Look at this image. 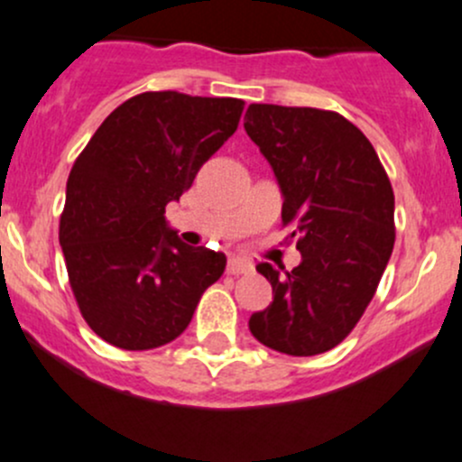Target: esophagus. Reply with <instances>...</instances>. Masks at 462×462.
Returning <instances> with one entry per match:
<instances>
[{
  "mask_svg": "<svg viewBox=\"0 0 462 462\" xmlns=\"http://www.w3.org/2000/svg\"><path fill=\"white\" fill-rule=\"evenodd\" d=\"M252 263L245 259H239V256H232L227 261V274H250Z\"/></svg>",
  "mask_w": 462,
  "mask_h": 462,
  "instance_id": "obj_1",
  "label": "esophagus"
}]
</instances>
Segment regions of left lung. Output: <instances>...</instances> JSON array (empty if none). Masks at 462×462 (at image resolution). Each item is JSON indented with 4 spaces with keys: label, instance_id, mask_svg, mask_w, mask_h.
Masks as SVG:
<instances>
[{
    "label": "left lung",
    "instance_id": "8db88e82",
    "mask_svg": "<svg viewBox=\"0 0 462 462\" xmlns=\"http://www.w3.org/2000/svg\"><path fill=\"white\" fill-rule=\"evenodd\" d=\"M244 128L268 159L300 263H259L272 303L252 337L290 356L337 347L370 305L394 247V192L376 150L346 116L250 104Z\"/></svg>",
    "mask_w": 462,
    "mask_h": 462
}]
</instances>
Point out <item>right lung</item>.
<instances>
[{
  "label": "right lung",
  "mask_w": 462,
  "mask_h": 462,
  "mask_svg": "<svg viewBox=\"0 0 462 462\" xmlns=\"http://www.w3.org/2000/svg\"><path fill=\"white\" fill-rule=\"evenodd\" d=\"M244 101L143 92L106 116L66 183L60 244L81 317L121 349L174 341L226 254L186 245L166 206L235 134Z\"/></svg>",
  "instance_id": "obj_1"
}]
</instances>
